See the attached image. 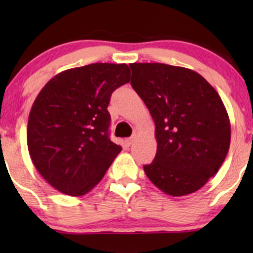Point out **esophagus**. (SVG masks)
Here are the masks:
<instances>
[{
	"mask_svg": "<svg viewBox=\"0 0 253 253\" xmlns=\"http://www.w3.org/2000/svg\"><path fill=\"white\" fill-rule=\"evenodd\" d=\"M133 143V137H130V138H126V145L127 147L131 146V144Z\"/></svg>",
	"mask_w": 253,
	"mask_h": 253,
	"instance_id": "obj_1",
	"label": "esophagus"
}]
</instances>
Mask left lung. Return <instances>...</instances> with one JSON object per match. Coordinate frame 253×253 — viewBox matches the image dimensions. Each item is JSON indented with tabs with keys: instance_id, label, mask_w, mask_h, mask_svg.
<instances>
[{
	"instance_id": "8db88e82",
	"label": "left lung",
	"mask_w": 253,
	"mask_h": 253,
	"mask_svg": "<svg viewBox=\"0 0 253 253\" xmlns=\"http://www.w3.org/2000/svg\"><path fill=\"white\" fill-rule=\"evenodd\" d=\"M131 86L155 124L157 154L144 166L150 181L172 197L196 192L227 157L230 122L220 95L203 76L164 63H132Z\"/></svg>"
}]
</instances>
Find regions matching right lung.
Returning a JSON list of instances; mask_svg holds the SVG:
<instances>
[{"mask_svg": "<svg viewBox=\"0 0 253 253\" xmlns=\"http://www.w3.org/2000/svg\"><path fill=\"white\" fill-rule=\"evenodd\" d=\"M130 82L126 64L93 63L54 76L31 108L27 147L39 174L58 191L85 195L122 147L109 139L110 95Z\"/></svg>", "mask_w": 253, "mask_h": 253, "instance_id": "obj_1", "label": "right lung"}]
</instances>
